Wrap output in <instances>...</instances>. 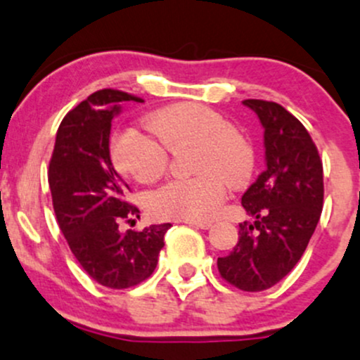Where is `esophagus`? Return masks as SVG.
I'll return each mask as SVG.
<instances>
[{"instance_id": "esophagus-1", "label": "esophagus", "mask_w": 360, "mask_h": 360, "mask_svg": "<svg viewBox=\"0 0 360 360\" xmlns=\"http://www.w3.org/2000/svg\"><path fill=\"white\" fill-rule=\"evenodd\" d=\"M186 224L193 226V228H198V229H209L212 226V222L207 221H186Z\"/></svg>"}]
</instances>
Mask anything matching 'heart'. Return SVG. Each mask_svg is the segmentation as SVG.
Returning <instances> with one entry per match:
<instances>
[{
  "instance_id": "1",
  "label": "heart",
  "mask_w": 360,
  "mask_h": 360,
  "mask_svg": "<svg viewBox=\"0 0 360 360\" xmlns=\"http://www.w3.org/2000/svg\"><path fill=\"white\" fill-rule=\"evenodd\" d=\"M151 136L124 129L113 136V165L139 183H153L167 169L169 152L195 146L190 179H172L150 196V212L160 219L209 221L221 210L226 181L240 184L252 170L248 141L217 112L198 103H179L148 119Z\"/></svg>"
}]
</instances>
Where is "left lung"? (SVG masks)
Here are the masks:
<instances>
[{"label": "left lung", "mask_w": 360, "mask_h": 360, "mask_svg": "<svg viewBox=\"0 0 360 360\" xmlns=\"http://www.w3.org/2000/svg\"><path fill=\"white\" fill-rule=\"evenodd\" d=\"M264 126L266 170L241 196L255 217L241 222L233 252L219 257V274L243 291H262L281 281L307 248L323 212L324 183L319 151L304 124L279 103L245 100Z\"/></svg>", "instance_id": "1"}]
</instances>
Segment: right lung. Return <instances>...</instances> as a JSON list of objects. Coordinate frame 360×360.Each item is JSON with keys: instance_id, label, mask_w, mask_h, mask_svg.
<instances>
[{"instance_id": "obj_1", "label": "right lung", "mask_w": 360, "mask_h": 360, "mask_svg": "<svg viewBox=\"0 0 360 360\" xmlns=\"http://www.w3.org/2000/svg\"><path fill=\"white\" fill-rule=\"evenodd\" d=\"M126 101H141L119 89L89 94L63 117L56 131L48 183L53 210L67 243L91 278L124 290L148 279L170 224L120 233V221L139 217L127 202L129 186L110 160L112 119Z\"/></svg>"}]
</instances>
